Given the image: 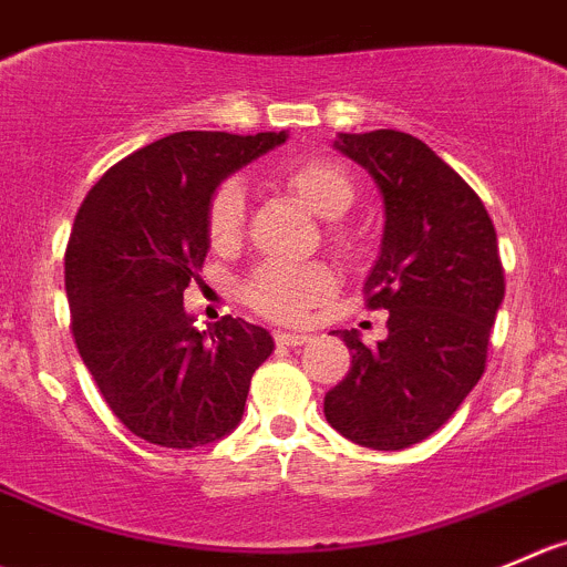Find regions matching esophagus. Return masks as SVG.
Returning a JSON list of instances; mask_svg holds the SVG:
<instances>
[{"label":"esophagus","instance_id":"34e87169","mask_svg":"<svg viewBox=\"0 0 567 567\" xmlns=\"http://www.w3.org/2000/svg\"><path fill=\"white\" fill-rule=\"evenodd\" d=\"M274 340L279 346H305L310 343V334H301V332H274Z\"/></svg>","mask_w":567,"mask_h":567}]
</instances>
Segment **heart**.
Returning a JSON list of instances; mask_svg holds the SVG:
<instances>
[{
    "label": "heart",
    "mask_w": 567,
    "mask_h": 567,
    "mask_svg": "<svg viewBox=\"0 0 567 567\" xmlns=\"http://www.w3.org/2000/svg\"><path fill=\"white\" fill-rule=\"evenodd\" d=\"M282 185L323 221H340L354 205V179L340 163L329 157L299 161L282 172ZM246 194L238 183H224L210 199L207 210V233L213 246L227 249L244 235ZM334 290V274L327 266H266L255 268L244 285V299L257 312L279 321L305 318L312 307L321 305Z\"/></svg>",
    "instance_id": "1"
}]
</instances>
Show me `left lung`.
I'll return each mask as SVG.
<instances>
[{
  "label": "left lung",
  "mask_w": 567,
  "mask_h": 567,
  "mask_svg": "<svg viewBox=\"0 0 567 567\" xmlns=\"http://www.w3.org/2000/svg\"><path fill=\"white\" fill-rule=\"evenodd\" d=\"M334 150L382 194L365 293L390 316L373 349L357 329L340 332L351 368L323 395V415L357 446L399 452L441 430L485 373L504 299L496 227L471 185L406 132H338Z\"/></svg>",
  "instance_id": "1"
}]
</instances>
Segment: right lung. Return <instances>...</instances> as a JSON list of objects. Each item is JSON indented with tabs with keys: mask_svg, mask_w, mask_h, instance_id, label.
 Returning <instances> with one entry per match:
<instances>
[{
	"mask_svg": "<svg viewBox=\"0 0 567 567\" xmlns=\"http://www.w3.org/2000/svg\"><path fill=\"white\" fill-rule=\"evenodd\" d=\"M288 132H174L115 163L82 202L65 249L71 332L104 401L155 446L221 441L244 417L274 338L244 318L199 329L183 293L202 271L218 185Z\"/></svg>",
	"mask_w": 567,
	"mask_h": 567,
	"instance_id": "obj_1",
	"label": "right lung"
}]
</instances>
